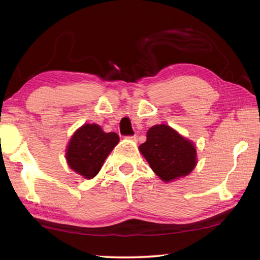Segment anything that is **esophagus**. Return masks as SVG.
Listing matches in <instances>:
<instances>
[{
    "label": "esophagus",
    "mask_w": 260,
    "mask_h": 260,
    "mask_svg": "<svg viewBox=\"0 0 260 260\" xmlns=\"http://www.w3.org/2000/svg\"><path fill=\"white\" fill-rule=\"evenodd\" d=\"M128 139L132 141H136L138 140V135H133V136H128Z\"/></svg>",
    "instance_id": "obj_1"
}]
</instances>
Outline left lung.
<instances>
[{
    "instance_id": "1",
    "label": "left lung",
    "mask_w": 260,
    "mask_h": 260,
    "mask_svg": "<svg viewBox=\"0 0 260 260\" xmlns=\"http://www.w3.org/2000/svg\"><path fill=\"white\" fill-rule=\"evenodd\" d=\"M139 149L152 171L166 183L188 175L198 162L194 144L164 124L151 127Z\"/></svg>"
}]
</instances>
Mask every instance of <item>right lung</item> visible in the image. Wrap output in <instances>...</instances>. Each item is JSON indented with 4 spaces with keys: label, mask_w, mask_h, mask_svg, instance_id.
Wrapping results in <instances>:
<instances>
[{
    "label": "right lung",
    "mask_w": 260,
    "mask_h": 260,
    "mask_svg": "<svg viewBox=\"0 0 260 260\" xmlns=\"http://www.w3.org/2000/svg\"><path fill=\"white\" fill-rule=\"evenodd\" d=\"M118 142L119 136L114 132L106 133L96 124H84L68 143L66 158L69 167L85 178H93Z\"/></svg>",
    "instance_id": "1"
}]
</instances>
